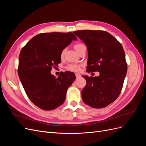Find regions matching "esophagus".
I'll use <instances>...</instances> for the list:
<instances>
[{"label": "esophagus", "instance_id": "obj_1", "mask_svg": "<svg viewBox=\"0 0 146 146\" xmlns=\"http://www.w3.org/2000/svg\"><path fill=\"white\" fill-rule=\"evenodd\" d=\"M76 77L77 78H80L81 77V75H80L79 74H76Z\"/></svg>", "mask_w": 146, "mask_h": 146}]
</instances>
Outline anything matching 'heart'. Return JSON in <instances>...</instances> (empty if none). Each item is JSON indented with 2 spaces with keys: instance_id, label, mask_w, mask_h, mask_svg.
Masks as SVG:
<instances>
[{
  "instance_id": "1",
  "label": "heart",
  "mask_w": 146,
  "mask_h": 146,
  "mask_svg": "<svg viewBox=\"0 0 146 146\" xmlns=\"http://www.w3.org/2000/svg\"><path fill=\"white\" fill-rule=\"evenodd\" d=\"M81 45H82V44H76L74 47L75 49H76L77 48H78L79 46H80ZM64 54V50H63L62 52H61V56L63 57ZM68 69L70 70H72V71L78 72V71H80V66L78 65V64H70L68 66Z\"/></svg>"
}]
</instances>
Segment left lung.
<instances>
[{"label": "left lung", "instance_id": "obj_1", "mask_svg": "<svg viewBox=\"0 0 146 146\" xmlns=\"http://www.w3.org/2000/svg\"><path fill=\"white\" fill-rule=\"evenodd\" d=\"M74 33L87 47L88 72L100 73L95 77L82 76L86 80L82 91V99L92 108H104L121 92L127 71L124 50L121 44L105 31L85 30Z\"/></svg>", "mask_w": 146, "mask_h": 146}]
</instances>
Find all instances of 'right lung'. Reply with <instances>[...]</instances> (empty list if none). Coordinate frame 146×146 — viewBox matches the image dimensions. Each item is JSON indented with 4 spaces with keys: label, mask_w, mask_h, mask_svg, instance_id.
I'll use <instances>...</instances> for the list:
<instances>
[{
    "label": "right lung",
    "mask_w": 146,
    "mask_h": 146,
    "mask_svg": "<svg viewBox=\"0 0 146 146\" xmlns=\"http://www.w3.org/2000/svg\"><path fill=\"white\" fill-rule=\"evenodd\" d=\"M77 40L72 32H52L36 35L22 48L18 75L30 100L44 110H52L64 102L68 88L76 80L74 73L66 71L56 78L52 67L61 63V54Z\"/></svg>",
    "instance_id": "obj_1"
}]
</instances>
